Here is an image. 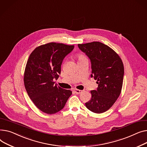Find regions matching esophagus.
Segmentation results:
<instances>
[{
    "instance_id": "1",
    "label": "esophagus",
    "mask_w": 147,
    "mask_h": 147,
    "mask_svg": "<svg viewBox=\"0 0 147 147\" xmlns=\"http://www.w3.org/2000/svg\"><path fill=\"white\" fill-rule=\"evenodd\" d=\"M74 92L76 94H80L82 92V91L81 90H78V89H74Z\"/></svg>"
}]
</instances>
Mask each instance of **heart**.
<instances>
[{
  "mask_svg": "<svg viewBox=\"0 0 147 147\" xmlns=\"http://www.w3.org/2000/svg\"><path fill=\"white\" fill-rule=\"evenodd\" d=\"M76 57H77V58H78V60H81V59H83L86 58V57H85V56H84V55H82V54H81V53H78V54H77Z\"/></svg>",
  "mask_w": 147,
  "mask_h": 147,
  "instance_id": "obj_1",
  "label": "heart"
}]
</instances>
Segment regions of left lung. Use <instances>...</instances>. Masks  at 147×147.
Returning <instances> with one entry per match:
<instances>
[{"instance_id": "left-lung-1", "label": "left lung", "mask_w": 147, "mask_h": 147, "mask_svg": "<svg viewBox=\"0 0 147 147\" xmlns=\"http://www.w3.org/2000/svg\"><path fill=\"white\" fill-rule=\"evenodd\" d=\"M78 46L90 59L91 77L98 84L96 90L91 91V98L85 106L94 113H104L114 105L121 92L124 75L122 59L113 49L98 41Z\"/></svg>"}]
</instances>
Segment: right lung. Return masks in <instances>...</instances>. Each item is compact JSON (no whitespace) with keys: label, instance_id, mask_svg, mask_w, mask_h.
<instances>
[{"label":"right lung","instance_id":"obj_1","mask_svg":"<svg viewBox=\"0 0 147 147\" xmlns=\"http://www.w3.org/2000/svg\"><path fill=\"white\" fill-rule=\"evenodd\" d=\"M74 46L49 42L36 47L26 65L24 81L28 96L44 113L55 114L61 110L72 91L63 89L54 82L61 72V65Z\"/></svg>","mask_w":147,"mask_h":147}]
</instances>
